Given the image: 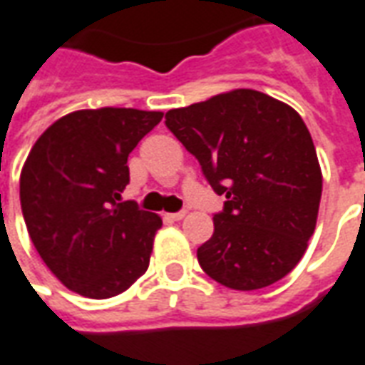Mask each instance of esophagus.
Wrapping results in <instances>:
<instances>
[{"instance_id": "obj_1", "label": "esophagus", "mask_w": 365, "mask_h": 365, "mask_svg": "<svg viewBox=\"0 0 365 365\" xmlns=\"http://www.w3.org/2000/svg\"><path fill=\"white\" fill-rule=\"evenodd\" d=\"M185 215H187V211H178V213H170L168 217L174 219V221H182V219L185 217Z\"/></svg>"}]
</instances>
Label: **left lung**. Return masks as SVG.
<instances>
[{"label":"left lung","instance_id":"obj_1","mask_svg":"<svg viewBox=\"0 0 365 365\" xmlns=\"http://www.w3.org/2000/svg\"><path fill=\"white\" fill-rule=\"evenodd\" d=\"M165 126L225 195L213 235L197 249L201 269L233 290L287 277L312 237L322 172L307 124L292 106L235 88L165 112Z\"/></svg>","mask_w":365,"mask_h":365}]
</instances>
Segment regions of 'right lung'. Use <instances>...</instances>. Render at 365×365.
Listing matches in <instances>:
<instances>
[{
	"label": "right lung",
	"mask_w": 365,
	"mask_h": 365,
	"mask_svg": "<svg viewBox=\"0 0 365 365\" xmlns=\"http://www.w3.org/2000/svg\"><path fill=\"white\" fill-rule=\"evenodd\" d=\"M162 112L76 110L33 144L19 180L25 225L43 262L86 298L128 290L148 271L162 217L122 201L128 156Z\"/></svg>",
	"instance_id": "obj_1"
}]
</instances>
